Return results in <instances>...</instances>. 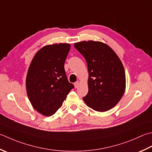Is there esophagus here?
Segmentation results:
<instances>
[{"instance_id": "esophagus-1", "label": "esophagus", "mask_w": 152, "mask_h": 152, "mask_svg": "<svg viewBox=\"0 0 152 152\" xmlns=\"http://www.w3.org/2000/svg\"><path fill=\"white\" fill-rule=\"evenodd\" d=\"M80 82L79 81H77L75 83H74V87H75V88H78V86H80Z\"/></svg>"}]
</instances>
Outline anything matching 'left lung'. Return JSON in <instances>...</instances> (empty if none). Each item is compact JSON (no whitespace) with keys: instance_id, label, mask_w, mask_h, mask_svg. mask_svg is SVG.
<instances>
[{"instance_id":"obj_1","label":"left lung","mask_w":152,"mask_h":152,"mask_svg":"<svg viewBox=\"0 0 152 152\" xmlns=\"http://www.w3.org/2000/svg\"><path fill=\"white\" fill-rule=\"evenodd\" d=\"M74 47L85 58L88 69V92L83 100L89 107L104 112L112 109L126 88L122 62L111 47L100 41H81Z\"/></svg>"}]
</instances>
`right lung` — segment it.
Returning <instances> with one entry per match:
<instances>
[{
    "instance_id": "add662e5",
    "label": "right lung",
    "mask_w": 152,
    "mask_h": 152,
    "mask_svg": "<svg viewBox=\"0 0 152 152\" xmlns=\"http://www.w3.org/2000/svg\"><path fill=\"white\" fill-rule=\"evenodd\" d=\"M70 49L68 43L45 46L38 50L29 65L26 76L27 94L33 107L44 116L54 115L74 88L64 70Z\"/></svg>"
}]
</instances>
